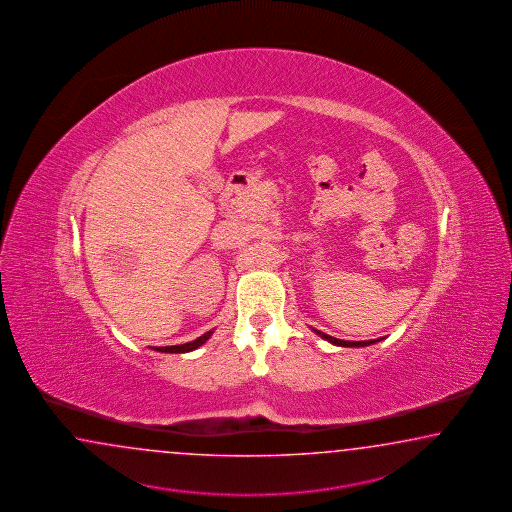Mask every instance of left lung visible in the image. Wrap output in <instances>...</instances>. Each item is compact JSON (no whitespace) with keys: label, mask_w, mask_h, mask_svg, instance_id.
Returning <instances> with one entry per match:
<instances>
[{"label":"left lung","mask_w":512,"mask_h":512,"mask_svg":"<svg viewBox=\"0 0 512 512\" xmlns=\"http://www.w3.org/2000/svg\"><path fill=\"white\" fill-rule=\"evenodd\" d=\"M318 336H321L323 340L330 341V343H334V345H340V347H367V345H371V343H376L378 340H369V341H345L338 340V338H332L329 334H325V332H321V330H314Z\"/></svg>","instance_id":"1"}]
</instances>
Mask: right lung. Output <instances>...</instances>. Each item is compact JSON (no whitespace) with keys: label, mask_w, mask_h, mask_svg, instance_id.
<instances>
[{"label":"right lung","mask_w":512,"mask_h":512,"mask_svg":"<svg viewBox=\"0 0 512 512\" xmlns=\"http://www.w3.org/2000/svg\"><path fill=\"white\" fill-rule=\"evenodd\" d=\"M211 334H213V330H209V332L202 334L200 338H196L194 341H189V343H183V345H171V347H154V349L159 351V353H191V351H194V349H198L200 345H204L205 341L211 338Z\"/></svg>","instance_id":"right-lung-1"}]
</instances>
